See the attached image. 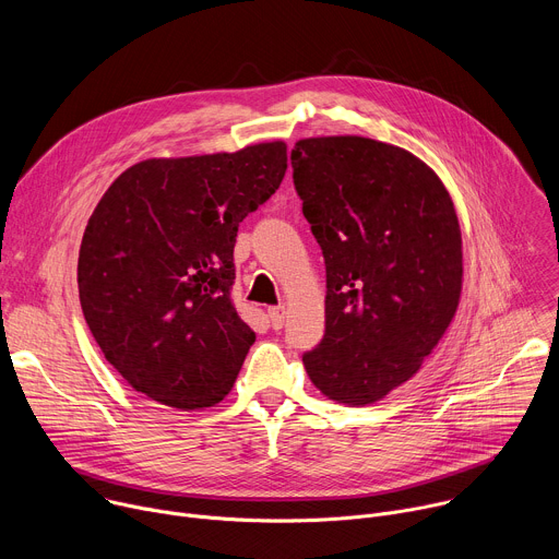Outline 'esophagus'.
<instances>
[{
	"instance_id": "esophagus-1",
	"label": "esophagus",
	"mask_w": 559,
	"mask_h": 559,
	"mask_svg": "<svg viewBox=\"0 0 559 559\" xmlns=\"http://www.w3.org/2000/svg\"><path fill=\"white\" fill-rule=\"evenodd\" d=\"M285 307L283 305H276V307H270L267 309V316H270V323L274 330H281L285 325Z\"/></svg>"
}]
</instances>
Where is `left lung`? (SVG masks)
<instances>
[{
    "label": "left lung",
    "instance_id": "left-lung-1",
    "mask_svg": "<svg viewBox=\"0 0 559 559\" xmlns=\"http://www.w3.org/2000/svg\"><path fill=\"white\" fill-rule=\"evenodd\" d=\"M294 186L328 270L325 336L302 354L330 401L373 405L420 371L462 292V234L440 177L405 147L311 136Z\"/></svg>",
    "mask_w": 559,
    "mask_h": 559
}]
</instances>
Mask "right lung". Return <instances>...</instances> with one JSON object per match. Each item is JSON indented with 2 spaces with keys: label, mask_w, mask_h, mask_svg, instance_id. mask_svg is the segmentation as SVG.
Returning a JSON list of instances; mask_svg holds the SVG:
<instances>
[{
  "label": "right lung",
  "mask_w": 559,
  "mask_h": 559,
  "mask_svg": "<svg viewBox=\"0 0 559 559\" xmlns=\"http://www.w3.org/2000/svg\"><path fill=\"white\" fill-rule=\"evenodd\" d=\"M285 170V141H270L145 158L106 190L79 250V300L134 391L181 412L229 393L257 341L229 298L236 231Z\"/></svg>",
  "instance_id": "obj_1"
}]
</instances>
